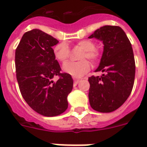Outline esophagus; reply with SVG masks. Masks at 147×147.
Segmentation results:
<instances>
[{
    "instance_id": "34e87169",
    "label": "esophagus",
    "mask_w": 147,
    "mask_h": 147,
    "mask_svg": "<svg viewBox=\"0 0 147 147\" xmlns=\"http://www.w3.org/2000/svg\"><path fill=\"white\" fill-rule=\"evenodd\" d=\"M74 78V81L76 82V83L79 82H80V80H81V79H79V78Z\"/></svg>"
}]
</instances>
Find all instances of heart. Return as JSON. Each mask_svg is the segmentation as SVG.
<instances>
[{
    "mask_svg": "<svg viewBox=\"0 0 147 147\" xmlns=\"http://www.w3.org/2000/svg\"><path fill=\"white\" fill-rule=\"evenodd\" d=\"M77 46L83 50L79 55V59L81 60L77 62H73V61L66 62L62 66V69L66 74L78 78L84 75L90 69L89 62L87 59H88L92 62H96L99 59L100 54L98 51L95 49L96 48L95 42L91 40L79 41L77 43ZM53 54L54 56L57 60L60 62H65L69 58L70 54V50L68 43L62 42L54 46Z\"/></svg>",
    "mask_w": 147,
    "mask_h": 147,
    "instance_id": "heart-1",
    "label": "heart"
}]
</instances>
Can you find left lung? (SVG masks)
I'll use <instances>...</instances> for the list:
<instances>
[{"label":"left lung","instance_id":"obj_1","mask_svg":"<svg viewBox=\"0 0 147 147\" xmlns=\"http://www.w3.org/2000/svg\"><path fill=\"white\" fill-rule=\"evenodd\" d=\"M96 38L104 44L103 54L96 72L101 76H92L89 102L93 110L110 113L119 108L130 96L135 78V59L126 33L119 26L105 25L88 38Z\"/></svg>","mask_w":147,"mask_h":147}]
</instances>
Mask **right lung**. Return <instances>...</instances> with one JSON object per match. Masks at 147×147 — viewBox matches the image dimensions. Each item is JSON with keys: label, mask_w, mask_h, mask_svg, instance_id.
Here are the masks:
<instances>
[{"label": "right lung", "mask_w": 147, "mask_h": 147, "mask_svg": "<svg viewBox=\"0 0 147 147\" xmlns=\"http://www.w3.org/2000/svg\"><path fill=\"white\" fill-rule=\"evenodd\" d=\"M58 40L40 29L25 32L15 51L16 78L28 105L42 115L53 117L68 108V95L73 89L70 74H61L54 56ZM59 76L56 82L52 80Z\"/></svg>", "instance_id": "add662e5"}]
</instances>
